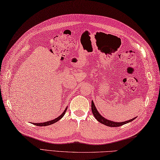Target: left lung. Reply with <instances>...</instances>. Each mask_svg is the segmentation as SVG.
<instances>
[{"label": "left lung", "instance_id": "8db88e82", "mask_svg": "<svg viewBox=\"0 0 160 160\" xmlns=\"http://www.w3.org/2000/svg\"><path fill=\"white\" fill-rule=\"evenodd\" d=\"M92 111L93 115H94L95 118L97 119V120L99 122L102 123L103 124H104V125L112 127L122 126V125H123V124H125L127 123L133 121L135 118H135L131 119V120H127L125 122H112V121L107 120V119L102 117V115H101L100 113L98 112V110H97V108H96V106L94 105V102H93V101H92Z\"/></svg>", "mask_w": 160, "mask_h": 160}]
</instances>
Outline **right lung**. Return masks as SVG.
Instances as JSON below:
<instances>
[{"label":"right lung","instance_id":"obj_1","mask_svg":"<svg viewBox=\"0 0 160 160\" xmlns=\"http://www.w3.org/2000/svg\"><path fill=\"white\" fill-rule=\"evenodd\" d=\"M66 110H67V108H66L64 110V111L63 112V113H62V115H59V117H57V118L54 119V120H50V121H48V122H42V123H33V124H34V125H36V126H40V127L50 125V124H54V123H55V122H58L59 120H61V119H62V118L63 117V115H65V112H66Z\"/></svg>","mask_w":160,"mask_h":160}]
</instances>
